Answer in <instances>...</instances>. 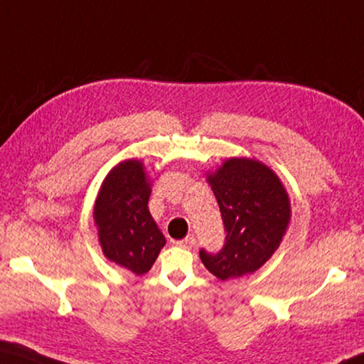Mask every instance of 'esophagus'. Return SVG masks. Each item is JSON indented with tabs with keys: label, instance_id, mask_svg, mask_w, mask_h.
<instances>
[{
	"label": "esophagus",
	"instance_id": "1",
	"mask_svg": "<svg viewBox=\"0 0 364 364\" xmlns=\"http://www.w3.org/2000/svg\"><path fill=\"white\" fill-rule=\"evenodd\" d=\"M175 244L180 245V247H183V249H193L196 244V239H194V236H186L184 239H181V241H176Z\"/></svg>",
	"mask_w": 364,
	"mask_h": 364
}]
</instances>
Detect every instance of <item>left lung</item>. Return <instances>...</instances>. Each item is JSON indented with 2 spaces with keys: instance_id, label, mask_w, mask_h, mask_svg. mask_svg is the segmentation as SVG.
Instances as JSON below:
<instances>
[{
  "instance_id": "left-lung-1",
  "label": "left lung",
  "mask_w": 364,
  "mask_h": 364,
  "mask_svg": "<svg viewBox=\"0 0 364 364\" xmlns=\"http://www.w3.org/2000/svg\"><path fill=\"white\" fill-rule=\"evenodd\" d=\"M207 183L217 197L226 239L218 254L199 252L204 267L226 281L267 263L291 223V199L279 176L257 159H226Z\"/></svg>"
}]
</instances>
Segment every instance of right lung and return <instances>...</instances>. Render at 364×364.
I'll list each match as a JSON object with an SVG mask.
<instances>
[{
    "label": "right lung",
    "mask_w": 364,
    "mask_h": 364,
    "mask_svg": "<svg viewBox=\"0 0 364 364\" xmlns=\"http://www.w3.org/2000/svg\"><path fill=\"white\" fill-rule=\"evenodd\" d=\"M151 186L141 160H123L104 178L93 210L104 257L136 276L152 268L167 242L147 207Z\"/></svg>",
    "instance_id": "right-lung-1"
}]
</instances>
